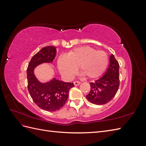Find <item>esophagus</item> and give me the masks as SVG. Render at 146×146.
I'll list each match as a JSON object with an SVG mask.
<instances>
[{"label":"esophagus","instance_id":"1","mask_svg":"<svg viewBox=\"0 0 146 146\" xmlns=\"http://www.w3.org/2000/svg\"><path fill=\"white\" fill-rule=\"evenodd\" d=\"M73 83H74V85H75V86H78L80 84V82H74Z\"/></svg>","mask_w":146,"mask_h":146}]
</instances>
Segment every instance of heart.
I'll return each mask as SVG.
<instances>
[{
    "label": "heart",
    "instance_id": "1",
    "mask_svg": "<svg viewBox=\"0 0 146 146\" xmlns=\"http://www.w3.org/2000/svg\"><path fill=\"white\" fill-rule=\"evenodd\" d=\"M108 63L107 54L104 51H97L90 46H82L73 49L66 55L58 58L59 71L65 78L70 79L79 70L88 78L100 76Z\"/></svg>",
    "mask_w": 146,
    "mask_h": 146
}]
</instances>
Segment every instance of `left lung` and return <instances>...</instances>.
<instances>
[{"label": "left lung", "mask_w": 146, "mask_h": 146, "mask_svg": "<svg viewBox=\"0 0 146 146\" xmlns=\"http://www.w3.org/2000/svg\"><path fill=\"white\" fill-rule=\"evenodd\" d=\"M90 84L91 90L86 98L90 103L104 105L114 97L120 84L119 64L112 54L110 56L109 66L104 75Z\"/></svg>", "instance_id": "obj_1"}]
</instances>
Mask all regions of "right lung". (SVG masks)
<instances>
[{"instance_id": "right-lung-1", "label": "right lung", "mask_w": 146, "mask_h": 146, "mask_svg": "<svg viewBox=\"0 0 146 146\" xmlns=\"http://www.w3.org/2000/svg\"><path fill=\"white\" fill-rule=\"evenodd\" d=\"M56 54L55 46L42 48L34 55L27 69V88L33 100L41 109L49 111H56L66 104L73 83H66L53 78L49 82H40L36 77L35 68L44 63H52Z\"/></svg>"}]
</instances>
